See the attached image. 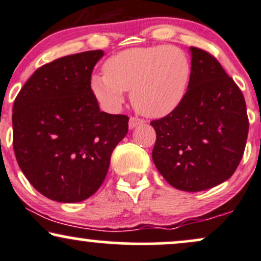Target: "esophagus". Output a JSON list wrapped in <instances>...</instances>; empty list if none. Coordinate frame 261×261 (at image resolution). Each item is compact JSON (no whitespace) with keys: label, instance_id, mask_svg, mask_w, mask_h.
I'll list each match as a JSON object with an SVG mask.
<instances>
[{"label":"esophagus","instance_id":"esophagus-1","mask_svg":"<svg viewBox=\"0 0 261 261\" xmlns=\"http://www.w3.org/2000/svg\"><path fill=\"white\" fill-rule=\"evenodd\" d=\"M143 123H144L143 119L137 118V117H130L129 118V123H128V125H129V129H134V128H136L137 125H140V124H143Z\"/></svg>","mask_w":261,"mask_h":261}]
</instances>
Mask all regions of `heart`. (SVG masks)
<instances>
[{
	"label": "heart",
	"instance_id": "1",
	"mask_svg": "<svg viewBox=\"0 0 261 261\" xmlns=\"http://www.w3.org/2000/svg\"><path fill=\"white\" fill-rule=\"evenodd\" d=\"M105 74H94L90 89L109 111L124 102L123 91L142 115L160 118L172 113L185 100L192 76L188 55L172 45L134 47L113 55L103 64Z\"/></svg>",
	"mask_w": 261,
	"mask_h": 261
}]
</instances>
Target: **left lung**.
Returning <instances> with one entry per match:
<instances>
[{
    "label": "left lung",
    "instance_id": "8db88e82",
    "mask_svg": "<svg viewBox=\"0 0 261 261\" xmlns=\"http://www.w3.org/2000/svg\"><path fill=\"white\" fill-rule=\"evenodd\" d=\"M192 76L185 100L166 117L152 121V161L176 189L201 192L234 173L246 148L244 96L216 58L191 47Z\"/></svg>",
    "mask_w": 261,
    "mask_h": 261
}]
</instances>
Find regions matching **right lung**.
<instances>
[{
  "label": "right lung",
  "mask_w": 261,
  "mask_h": 261,
  "mask_svg": "<svg viewBox=\"0 0 261 261\" xmlns=\"http://www.w3.org/2000/svg\"><path fill=\"white\" fill-rule=\"evenodd\" d=\"M102 56L96 50L52 61L36 69L15 97V159L30 185L51 200L78 203L91 197L128 132L129 118L100 111L90 89Z\"/></svg>",
  "instance_id": "obj_1"
}]
</instances>
